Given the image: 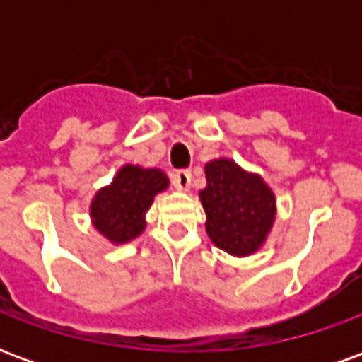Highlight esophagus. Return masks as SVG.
<instances>
[{"label":"esophagus","mask_w":362,"mask_h":362,"mask_svg":"<svg viewBox=\"0 0 362 362\" xmlns=\"http://www.w3.org/2000/svg\"><path fill=\"white\" fill-rule=\"evenodd\" d=\"M173 184L176 189L188 192L189 186H192V174H189V170H176L173 174Z\"/></svg>","instance_id":"34e87169"}]
</instances>
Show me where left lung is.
<instances>
[{
	"label": "left lung",
	"mask_w": 362,
	"mask_h": 362,
	"mask_svg": "<svg viewBox=\"0 0 362 362\" xmlns=\"http://www.w3.org/2000/svg\"><path fill=\"white\" fill-rule=\"evenodd\" d=\"M207 186L199 192L211 243L233 256H250L264 246L275 221V196L258 174L230 158L205 165Z\"/></svg>",
	"instance_id": "1"
}]
</instances>
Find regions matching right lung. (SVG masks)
<instances>
[{
    "label": "right lung",
    "instance_id": "add662e5",
    "mask_svg": "<svg viewBox=\"0 0 362 362\" xmlns=\"http://www.w3.org/2000/svg\"><path fill=\"white\" fill-rule=\"evenodd\" d=\"M168 188V178L158 168L124 165L108 186L90 202L95 228L112 244H126L145 230V213L157 194Z\"/></svg>",
    "mask_w": 362,
    "mask_h": 362
}]
</instances>
